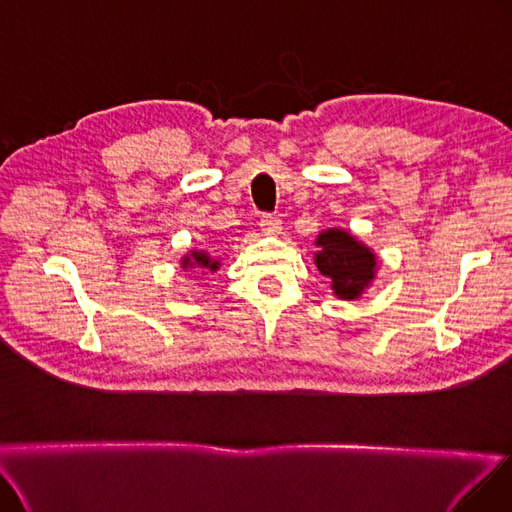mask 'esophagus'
Returning a JSON list of instances; mask_svg holds the SVG:
<instances>
[{"label":"esophagus","mask_w":512,"mask_h":512,"mask_svg":"<svg viewBox=\"0 0 512 512\" xmlns=\"http://www.w3.org/2000/svg\"><path fill=\"white\" fill-rule=\"evenodd\" d=\"M260 229L264 235H277L281 233V220L277 216H271V214H264L260 216Z\"/></svg>","instance_id":"34e87169"}]
</instances>
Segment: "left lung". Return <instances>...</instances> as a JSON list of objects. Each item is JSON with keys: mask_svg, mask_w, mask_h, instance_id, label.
I'll return each mask as SVG.
<instances>
[{"mask_svg": "<svg viewBox=\"0 0 512 512\" xmlns=\"http://www.w3.org/2000/svg\"><path fill=\"white\" fill-rule=\"evenodd\" d=\"M315 264L321 275L332 281L340 300H357L376 277V254L349 231L325 229L317 237Z\"/></svg>", "mask_w": 512, "mask_h": 512, "instance_id": "8db88e82", "label": "left lung"}]
</instances>
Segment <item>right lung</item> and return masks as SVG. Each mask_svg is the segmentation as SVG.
<instances>
[{
  "mask_svg": "<svg viewBox=\"0 0 512 512\" xmlns=\"http://www.w3.org/2000/svg\"><path fill=\"white\" fill-rule=\"evenodd\" d=\"M182 269H199V271H218L220 262L212 258L206 250H191L185 258L180 260Z\"/></svg>",
  "mask_w": 512,
  "mask_h": 512,
  "instance_id": "obj_1",
  "label": "right lung"
}]
</instances>
